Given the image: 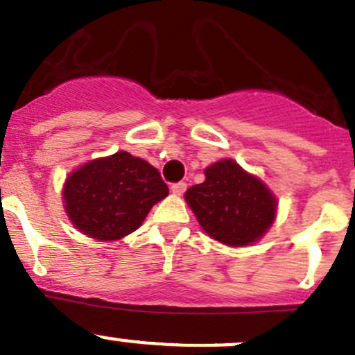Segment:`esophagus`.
I'll return each mask as SVG.
<instances>
[{"instance_id":"obj_1","label":"esophagus","mask_w":355,"mask_h":355,"mask_svg":"<svg viewBox=\"0 0 355 355\" xmlns=\"http://www.w3.org/2000/svg\"><path fill=\"white\" fill-rule=\"evenodd\" d=\"M185 189H187V184H185V182H178V184L171 185V192H173L175 196H182L185 192Z\"/></svg>"}]
</instances>
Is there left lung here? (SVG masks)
<instances>
[{"mask_svg": "<svg viewBox=\"0 0 355 355\" xmlns=\"http://www.w3.org/2000/svg\"><path fill=\"white\" fill-rule=\"evenodd\" d=\"M205 182L185 192V202L211 239L232 248L257 243L272 227L277 199L267 185L234 159L205 170Z\"/></svg>", "mask_w": 355, "mask_h": 355, "instance_id": "obj_1", "label": "left lung"}]
</instances>
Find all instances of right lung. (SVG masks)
Listing matches in <instances>:
<instances>
[{"instance_id": "right-lung-1", "label": "right lung", "mask_w": 355, "mask_h": 355, "mask_svg": "<svg viewBox=\"0 0 355 355\" xmlns=\"http://www.w3.org/2000/svg\"><path fill=\"white\" fill-rule=\"evenodd\" d=\"M166 196L159 171L126 150L81 164L62 189L72 225L97 241H118L135 232Z\"/></svg>"}]
</instances>
